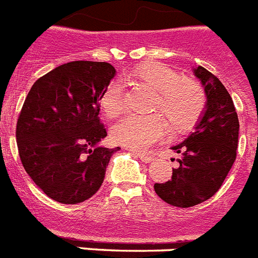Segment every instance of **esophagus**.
<instances>
[{"label":"esophagus","mask_w":258,"mask_h":258,"mask_svg":"<svg viewBox=\"0 0 258 258\" xmlns=\"http://www.w3.org/2000/svg\"><path fill=\"white\" fill-rule=\"evenodd\" d=\"M134 153H136V156L142 160L143 162H152L153 161V157L152 156L147 155V153H140V152H136V151H133Z\"/></svg>","instance_id":"1"}]
</instances>
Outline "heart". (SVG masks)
<instances>
[{"label":"heart","mask_w":258,"mask_h":258,"mask_svg":"<svg viewBox=\"0 0 258 258\" xmlns=\"http://www.w3.org/2000/svg\"><path fill=\"white\" fill-rule=\"evenodd\" d=\"M139 76L159 90L156 109L161 114L136 115L125 114L111 125L112 140L122 146L142 149L151 146L168 134L169 121L174 131L183 133L196 124L205 107V93L198 82L183 79L174 69L162 64H148L139 69ZM124 85L122 81H111L101 98L105 115L118 114L124 106Z\"/></svg>","instance_id":"heart-1"}]
</instances>
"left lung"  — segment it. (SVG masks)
Masks as SVG:
<instances>
[{
	"label": "left lung",
	"instance_id": "obj_1",
	"mask_svg": "<svg viewBox=\"0 0 258 258\" xmlns=\"http://www.w3.org/2000/svg\"><path fill=\"white\" fill-rule=\"evenodd\" d=\"M192 72L205 90V110L194 133L172 147L179 155L172 178L155 183L162 201L182 209L205 202L220 189L236 160L239 142V118L227 89L203 67Z\"/></svg>",
	"mask_w": 258,
	"mask_h": 258
}]
</instances>
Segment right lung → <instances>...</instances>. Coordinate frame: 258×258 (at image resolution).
Segmentation results:
<instances>
[{"label":"right lung","mask_w":258,"mask_h":258,"mask_svg":"<svg viewBox=\"0 0 258 258\" xmlns=\"http://www.w3.org/2000/svg\"><path fill=\"white\" fill-rule=\"evenodd\" d=\"M115 68L109 62L72 61L36 80L17 123L22 165L44 194L66 205L94 196L116 148L99 146L107 136L99 101Z\"/></svg>","instance_id":"1"}]
</instances>
